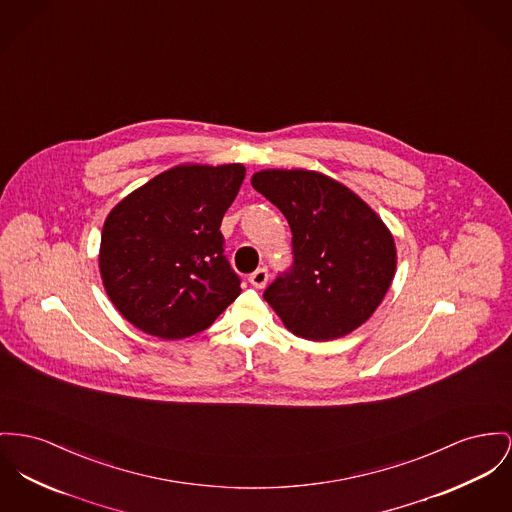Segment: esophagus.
<instances>
[{"mask_svg": "<svg viewBox=\"0 0 512 512\" xmlns=\"http://www.w3.org/2000/svg\"><path fill=\"white\" fill-rule=\"evenodd\" d=\"M248 281H250L256 289L266 287V283H268V270H266V268H258L256 272H252L248 275Z\"/></svg>", "mask_w": 512, "mask_h": 512, "instance_id": "1", "label": "esophagus"}]
</instances>
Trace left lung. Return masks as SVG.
Instances as JSON below:
<instances>
[{"label": "left lung", "instance_id": "left-lung-1", "mask_svg": "<svg viewBox=\"0 0 512 512\" xmlns=\"http://www.w3.org/2000/svg\"><path fill=\"white\" fill-rule=\"evenodd\" d=\"M252 186L285 215L293 266L264 299L295 336L336 340L365 324L396 273L390 229L353 190L322 172L266 169Z\"/></svg>", "mask_w": 512, "mask_h": 512}]
</instances>
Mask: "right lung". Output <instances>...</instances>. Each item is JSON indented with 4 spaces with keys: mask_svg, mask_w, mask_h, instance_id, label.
<instances>
[{
    "mask_svg": "<svg viewBox=\"0 0 512 512\" xmlns=\"http://www.w3.org/2000/svg\"><path fill=\"white\" fill-rule=\"evenodd\" d=\"M244 174L240 163L176 165L112 207L99 270L108 299L137 330L182 340L239 297L219 227Z\"/></svg>",
    "mask_w": 512,
    "mask_h": 512,
    "instance_id": "right-lung-1",
    "label": "right lung"
}]
</instances>
